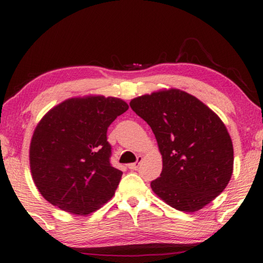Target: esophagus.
I'll return each mask as SVG.
<instances>
[{
  "instance_id": "esophagus-1",
  "label": "esophagus",
  "mask_w": 263,
  "mask_h": 263,
  "mask_svg": "<svg viewBox=\"0 0 263 263\" xmlns=\"http://www.w3.org/2000/svg\"><path fill=\"white\" fill-rule=\"evenodd\" d=\"M141 161H142V156L141 155H139V156H137V161L135 163H130V164H128V167L130 170H136L137 167H139Z\"/></svg>"
}]
</instances>
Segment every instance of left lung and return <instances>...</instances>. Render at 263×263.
I'll return each instance as SVG.
<instances>
[{"mask_svg": "<svg viewBox=\"0 0 263 263\" xmlns=\"http://www.w3.org/2000/svg\"><path fill=\"white\" fill-rule=\"evenodd\" d=\"M163 158L153 191L171 208L196 212L220 195L233 172V144L219 116L196 97L169 89L133 99Z\"/></svg>", "mask_w": 263, "mask_h": 263, "instance_id": "1", "label": "left lung"}]
</instances>
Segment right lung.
Returning a JSON list of instances; mask_svg holds the SVG:
<instances>
[{
    "label": "right lung",
    "instance_id": "right-lung-1",
    "mask_svg": "<svg viewBox=\"0 0 263 263\" xmlns=\"http://www.w3.org/2000/svg\"><path fill=\"white\" fill-rule=\"evenodd\" d=\"M128 109L121 99L86 97L47 111L34 129L30 167L41 195L66 212L89 214L107 203L122 171L110 164V123Z\"/></svg>",
    "mask_w": 263,
    "mask_h": 263
}]
</instances>
